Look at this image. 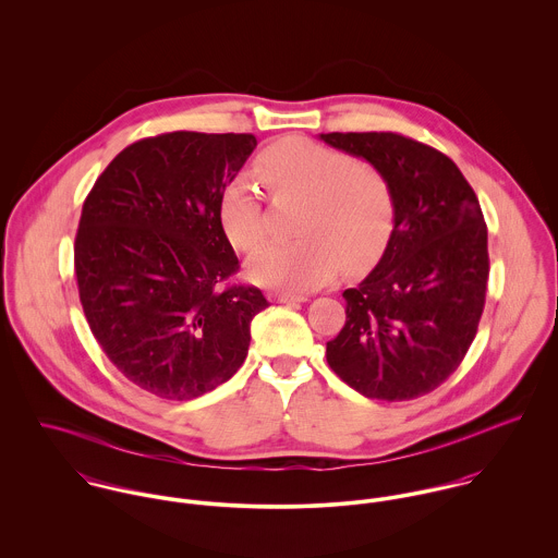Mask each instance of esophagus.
I'll return each instance as SVG.
<instances>
[{"label": "esophagus", "instance_id": "obj_1", "mask_svg": "<svg viewBox=\"0 0 558 558\" xmlns=\"http://www.w3.org/2000/svg\"><path fill=\"white\" fill-rule=\"evenodd\" d=\"M270 301H275V303H305L307 296L305 294H290V292H275V294H270Z\"/></svg>", "mask_w": 558, "mask_h": 558}]
</instances>
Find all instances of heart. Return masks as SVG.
Returning <instances> with one entry per match:
<instances>
[{
	"mask_svg": "<svg viewBox=\"0 0 558 558\" xmlns=\"http://www.w3.org/2000/svg\"><path fill=\"white\" fill-rule=\"evenodd\" d=\"M257 175L277 199H303L294 242L262 246L246 264L253 283L288 292L328 283L365 268L385 246L393 223V197L383 173L303 137L270 146ZM219 221L240 251L266 239L262 197L248 178L232 180L219 197Z\"/></svg>",
	"mask_w": 558,
	"mask_h": 558,
	"instance_id": "heart-1",
	"label": "heart"
}]
</instances>
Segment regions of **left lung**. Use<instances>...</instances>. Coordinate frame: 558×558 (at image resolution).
Instances as JSON below:
<instances>
[{
    "label": "left lung",
    "mask_w": 558,
    "mask_h": 558,
    "mask_svg": "<svg viewBox=\"0 0 558 558\" xmlns=\"http://www.w3.org/2000/svg\"><path fill=\"white\" fill-rule=\"evenodd\" d=\"M319 140L383 173L396 223L376 268L343 292L345 324L326 361L365 398H421L460 367L477 335L489 275L477 195L453 160L398 133Z\"/></svg>",
    "instance_id": "left-lung-1"
}]
</instances>
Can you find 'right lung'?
<instances>
[{"instance_id":"1","label":"right lung","mask_w":558,"mask_h":558,"mask_svg":"<svg viewBox=\"0 0 558 558\" xmlns=\"http://www.w3.org/2000/svg\"><path fill=\"white\" fill-rule=\"evenodd\" d=\"M257 140L175 131L124 148L83 202L75 275L83 314L109 361L140 389L195 399L246 359L253 286H227L239 257L219 197Z\"/></svg>"}]
</instances>
